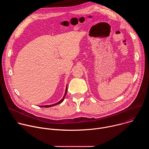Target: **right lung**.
<instances>
[{"mask_svg":"<svg viewBox=\"0 0 149 149\" xmlns=\"http://www.w3.org/2000/svg\"><path fill=\"white\" fill-rule=\"evenodd\" d=\"M67 87H66V90H65V94H64V95H63V98H62V99L61 100H60L59 102H56V103H55V104H52V105H40V107H46V108H48V107H53V106H55V105H58V104H61V103L63 100H64V98L65 97V95H66V94H67Z\"/></svg>","mask_w":149,"mask_h":149,"instance_id":"add662e5","label":"right lung"}]
</instances>
